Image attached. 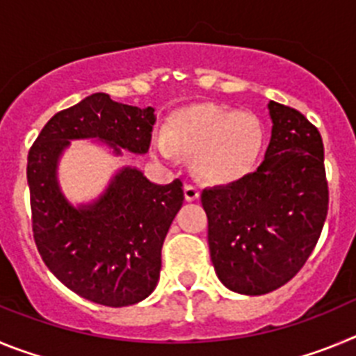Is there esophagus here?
Here are the masks:
<instances>
[{
    "instance_id": "esophagus-1",
    "label": "esophagus",
    "mask_w": 356,
    "mask_h": 356,
    "mask_svg": "<svg viewBox=\"0 0 356 356\" xmlns=\"http://www.w3.org/2000/svg\"><path fill=\"white\" fill-rule=\"evenodd\" d=\"M184 194H185V200L187 201H196L200 197V188L196 185H191L187 184L184 187Z\"/></svg>"
}]
</instances>
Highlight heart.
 <instances>
[{"label": "heart", "mask_w": 356, "mask_h": 356, "mask_svg": "<svg viewBox=\"0 0 356 356\" xmlns=\"http://www.w3.org/2000/svg\"><path fill=\"white\" fill-rule=\"evenodd\" d=\"M264 146L260 121L246 112L216 105H194L171 115L168 135L151 140L153 155L172 160L176 151L194 155V169L203 180L226 184L253 169Z\"/></svg>", "instance_id": "b5f03b06"}]
</instances>
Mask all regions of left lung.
<instances>
[{
    "instance_id": "8db88e82",
    "label": "left lung",
    "mask_w": 356,
    "mask_h": 356,
    "mask_svg": "<svg viewBox=\"0 0 356 356\" xmlns=\"http://www.w3.org/2000/svg\"><path fill=\"white\" fill-rule=\"evenodd\" d=\"M271 140L259 169L205 188L210 259L229 291L260 296L298 275L328 213L321 134L301 112L269 102Z\"/></svg>"
}]
</instances>
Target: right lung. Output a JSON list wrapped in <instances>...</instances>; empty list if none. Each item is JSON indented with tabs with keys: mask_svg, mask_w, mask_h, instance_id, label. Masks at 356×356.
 Masks as SVG:
<instances>
[{
	"mask_svg": "<svg viewBox=\"0 0 356 356\" xmlns=\"http://www.w3.org/2000/svg\"><path fill=\"white\" fill-rule=\"evenodd\" d=\"M155 108L122 105L96 92L53 115L28 153L31 228L49 271L85 300L128 307L156 287L162 244L184 203V185L151 184L135 168H122L89 205L72 207L62 194L56 168L74 139H97L118 155L149 149Z\"/></svg>",
	"mask_w": 356,
	"mask_h": 356,
	"instance_id": "right-lung-1",
	"label": "right lung"
}]
</instances>
